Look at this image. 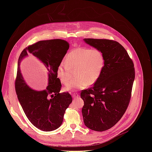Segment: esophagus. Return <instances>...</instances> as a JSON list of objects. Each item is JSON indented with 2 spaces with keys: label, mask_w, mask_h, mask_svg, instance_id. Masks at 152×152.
<instances>
[{
  "label": "esophagus",
  "mask_w": 152,
  "mask_h": 152,
  "mask_svg": "<svg viewBox=\"0 0 152 152\" xmlns=\"http://www.w3.org/2000/svg\"><path fill=\"white\" fill-rule=\"evenodd\" d=\"M72 96H73V98H78V97H79V95H78V94H75V93H73L72 94Z\"/></svg>",
  "instance_id": "esophagus-1"
}]
</instances>
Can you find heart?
Instances as JSON below:
<instances>
[{
    "instance_id": "1",
    "label": "heart",
    "mask_w": 152,
    "mask_h": 152,
    "mask_svg": "<svg viewBox=\"0 0 152 152\" xmlns=\"http://www.w3.org/2000/svg\"><path fill=\"white\" fill-rule=\"evenodd\" d=\"M104 58L99 50L78 48L68 53L59 63L57 73L62 83L66 84L71 80L70 68H76L77 78L65 87L66 91L73 92L94 84L102 74Z\"/></svg>"
}]
</instances>
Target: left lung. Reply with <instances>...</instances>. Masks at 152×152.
Listing matches in <instances>:
<instances>
[{"label": "left lung", "instance_id": "1", "mask_svg": "<svg viewBox=\"0 0 152 152\" xmlns=\"http://www.w3.org/2000/svg\"><path fill=\"white\" fill-rule=\"evenodd\" d=\"M104 58L102 74L94 86L82 90V109L86 127L104 131L114 126L126 112L135 78L134 63L122 45L112 40L84 39Z\"/></svg>", "mask_w": 152, "mask_h": 152}]
</instances>
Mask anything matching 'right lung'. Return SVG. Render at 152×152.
<instances>
[{"label":"right lung","mask_w":152,"mask_h":152,"mask_svg":"<svg viewBox=\"0 0 152 152\" xmlns=\"http://www.w3.org/2000/svg\"><path fill=\"white\" fill-rule=\"evenodd\" d=\"M69 49V44L62 39L41 40L23 49L18 59L15 89L18 99L30 122L40 130L52 131L60 127L66 108L72 102V96L59 93L61 88L58 78V67ZM33 54L46 66L48 72V86L42 91L31 89L20 71L22 59Z\"/></svg>","instance_id":"add662e5"}]
</instances>
